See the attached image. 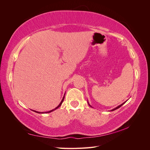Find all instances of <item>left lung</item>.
<instances>
[{
  "mask_svg": "<svg viewBox=\"0 0 150 150\" xmlns=\"http://www.w3.org/2000/svg\"><path fill=\"white\" fill-rule=\"evenodd\" d=\"M126 101H125V102H124L123 103H122L121 104H120V106H117L116 108H114V109H112V110H111V111H115V110H117V109H118V108H120V107H121V106L122 105H123V104H125V103H126ZM88 104H89V106H91V107H92V106H91V105H90V104H89V103L88 101Z\"/></svg>",
  "mask_w": 150,
  "mask_h": 150,
  "instance_id": "left-lung-1",
  "label": "left lung"
}]
</instances>
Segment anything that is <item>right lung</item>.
Segmentation results:
<instances>
[{"instance_id":"1","label":"right lung","mask_w":150,"mask_h":150,"mask_svg":"<svg viewBox=\"0 0 150 150\" xmlns=\"http://www.w3.org/2000/svg\"><path fill=\"white\" fill-rule=\"evenodd\" d=\"M65 95V94H64ZM64 97H63V98H62V99L61 100V103H59V105L56 107V108H55L54 109H53V110H51V111H47V112H45L46 113H49V112H52V111H54V110H56V109H57L58 108H59L61 106V104H62V102H63V101H64ZM33 111H34V112H38V113H45V112H38V111H34V110H33Z\"/></svg>"}]
</instances>
